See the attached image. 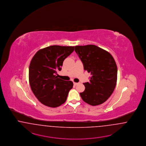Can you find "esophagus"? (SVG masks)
Returning a JSON list of instances; mask_svg holds the SVG:
<instances>
[{
    "instance_id": "esophagus-1",
    "label": "esophagus",
    "mask_w": 146,
    "mask_h": 146,
    "mask_svg": "<svg viewBox=\"0 0 146 146\" xmlns=\"http://www.w3.org/2000/svg\"><path fill=\"white\" fill-rule=\"evenodd\" d=\"M78 84V83L74 82V84L75 86H76V85H77Z\"/></svg>"
}]
</instances>
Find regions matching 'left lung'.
<instances>
[{
	"label": "left lung",
	"instance_id": "obj_1",
	"mask_svg": "<svg viewBox=\"0 0 146 146\" xmlns=\"http://www.w3.org/2000/svg\"><path fill=\"white\" fill-rule=\"evenodd\" d=\"M75 51L82 61L84 70L90 72L85 90L80 93L83 100L92 106L106 102L112 94L117 80V67L108 51L93 44L76 46Z\"/></svg>",
	"mask_w": 146,
	"mask_h": 146
}]
</instances>
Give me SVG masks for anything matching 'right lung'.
<instances>
[{
  "instance_id": "obj_1",
  "label": "right lung",
  "mask_w": 146,
  "mask_h": 146,
  "mask_svg": "<svg viewBox=\"0 0 146 146\" xmlns=\"http://www.w3.org/2000/svg\"><path fill=\"white\" fill-rule=\"evenodd\" d=\"M74 51V46L53 45L41 49L33 57L29 68V81L38 101L50 108L64 104L73 83L55 75L64 59Z\"/></svg>"
}]
</instances>
